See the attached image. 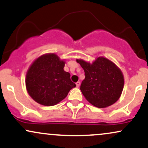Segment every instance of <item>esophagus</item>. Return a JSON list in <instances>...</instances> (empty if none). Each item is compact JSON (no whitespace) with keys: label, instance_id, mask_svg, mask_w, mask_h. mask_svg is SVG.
Wrapping results in <instances>:
<instances>
[{"label":"esophagus","instance_id":"1","mask_svg":"<svg viewBox=\"0 0 148 148\" xmlns=\"http://www.w3.org/2000/svg\"><path fill=\"white\" fill-rule=\"evenodd\" d=\"M75 84H76V86H77V88L79 87V86H80V82H77L75 83Z\"/></svg>","mask_w":148,"mask_h":148}]
</instances>
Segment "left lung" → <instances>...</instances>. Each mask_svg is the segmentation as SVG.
<instances>
[{
    "label": "left lung",
    "instance_id": "left-lung-1",
    "mask_svg": "<svg viewBox=\"0 0 148 148\" xmlns=\"http://www.w3.org/2000/svg\"><path fill=\"white\" fill-rule=\"evenodd\" d=\"M84 69L85 78L80 90L85 98L98 108L112 105L119 100L124 86L122 71L114 62L103 57H99L90 62L77 60Z\"/></svg>",
    "mask_w": 148,
    "mask_h": 148
}]
</instances>
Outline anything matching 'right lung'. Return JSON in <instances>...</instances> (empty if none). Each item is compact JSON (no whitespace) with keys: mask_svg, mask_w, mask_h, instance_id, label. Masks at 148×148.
<instances>
[{"mask_svg":"<svg viewBox=\"0 0 148 148\" xmlns=\"http://www.w3.org/2000/svg\"><path fill=\"white\" fill-rule=\"evenodd\" d=\"M64 60L55 53L45 54L32 62L26 73L25 86L34 101L44 106L55 105L75 87L70 73L64 71Z\"/></svg>","mask_w":148,"mask_h":148,"instance_id":"1","label":"right lung"}]
</instances>
